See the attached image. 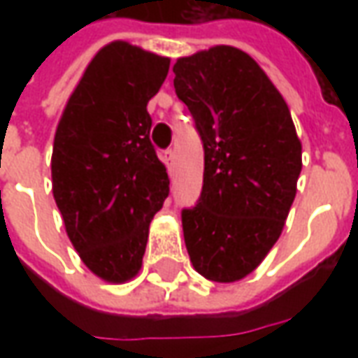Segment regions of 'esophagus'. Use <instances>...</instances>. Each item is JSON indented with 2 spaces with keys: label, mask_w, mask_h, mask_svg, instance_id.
I'll use <instances>...</instances> for the list:
<instances>
[{
  "label": "esophagus",
  "mask_w": 358,
  "mask_h": 358,
  "mask_svg": "<svg viewBox=\"0 0 358 358\" xmlns=\"http://www.w3.org/2000/svg\"><path fill=\"white\" fill-rule=\"evenodd\" d=\"M163 161L166 164L169 172H172V166H174V149H166L163 153Z\"/></svg>",
  "instance_id": "1"
}]
</instances>
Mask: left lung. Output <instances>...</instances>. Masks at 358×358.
<instances>
[{
	"instance_id": "8db88e82",
	"label": "left lung",
	"mask_w": 358,
	"mask_h": 358,
	"mask_svg": "<svg viewBox=\"0 0 358 358\" xmlns=\"http://www.w3.org/2000/svg\"><path fill=\"white\" fill-rule=\"evenodd\" d=\"M172 71L205 153L201 195L182 209L187 253L201 276L236 282L282 234L301 141L284 97L245 51L217 45L178 59Z\"/></svg>"
}]
</instances>
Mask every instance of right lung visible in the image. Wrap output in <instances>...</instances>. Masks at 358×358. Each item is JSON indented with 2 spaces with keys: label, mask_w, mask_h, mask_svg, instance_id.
I'll return each mask as SVG.
<instances>
[{
  "label": "right lung",
  "mask_w": 358,
  "mask_h": 358,
  "mask_svg": "<svg viewBox=\"0 0 358 358\" xmlns=\"http://www.w3.org/2000/svg\"><path fill=\"white\" fill-rule=\"evenodd\" d=\"M171 59L126 42L97 51L59 120L53 197L74 249L94 274H138L149 222L169 195V174L149 140L148 101Z\"/></svg>",
  "instance_id": "right-lung-1"
}]
</instances>
